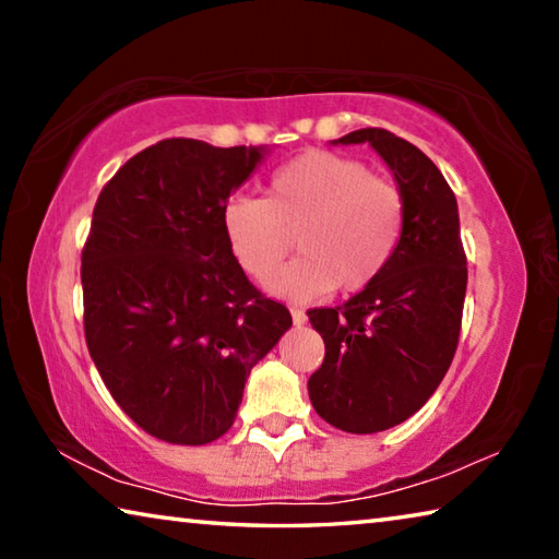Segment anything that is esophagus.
<instances>
[{
  "instance_id": "obj_1",
  "label": "esophagus",
  "mask_w": 559,
  "mask_h": 559,
  "mask_svg": "<svg viewBox=\"0 0 559 559\" xmlns=\"http://www.w3.org/2000/svg\"><path fill=\"white\" fill-rule=\"evenodd\" d=\"M290 318H293V325H306V320H308V316L302 313L300 308H290Z\"/></svg>"
}]
</instances>
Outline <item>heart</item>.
I'll return each instance as SVG.
<instances>
[{
	"instance_id": "heart-1",
	"label": "heart",
	"mask_w": 559,
	"mask_h": 559,
	"mask_svg": "<svg viewBox=\"0 0 559 559\" xmlns=\"http://www.w3.org/2000/svg\"><path fill=\"white\" fill-rule=\"evenodd\" d=\"M226 243L251 278H266L299 236L304 257L266 281L273 296L313 300L370 288L404 231V197L355 157L313 150L276 169L266 200L231 197L222 210Z\"/></svg>"
}]
</instances>
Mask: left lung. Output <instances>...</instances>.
<instances>
[{
  "instance_id": "obj_1",
  "label": "left lung",
  "mask_w": 559,
  "mask_h": 559,
  "mask_svg": "<svg viewBox=\"0 0 559 559\" xmlns=\"http://www.w3.org/2000/svg\"><path fill=\"white\" fill-rule=\"evenodd\" d=\"M370 145L404 197V231L390 266L345 306L308 310L325 343L310 374L316 412L335 429L377 433L429 402L459 345L466 253L459 204L439 167L406 140L365 128L333 145Z\"/></svg>"
}]
</instances>
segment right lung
<instances>
[{"label":"right lung","instance_id":"add662e5","mask_svg":"<svg viewBox=\"0 0 559 559\" xmlns=\"http://www.w3.org/2000/svg\"><path fill=\"white\" fill-rule=\"evenodd\" d=\"M269 147L173 138L103 187L81 257L88 353L108 392L153 437H224L243 384L293 325L236 263L222 210Z\"/></svg>","mask_w":559,"mask_h":559}]
</instances>
